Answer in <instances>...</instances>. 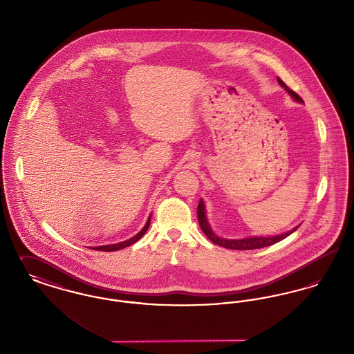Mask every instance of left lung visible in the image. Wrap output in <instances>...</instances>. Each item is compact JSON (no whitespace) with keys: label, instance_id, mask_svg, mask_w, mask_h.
I'll use <instances>...</instances> for the list:
<instances>
[{"label":"left lung","instance_id":"left-lung-1","mask_svg":"<svg viewBox=\"0 0 354 354\" xmlns=\"http://www.w3.org/2000/svg\"><path fill=\"white\" fill-rule=\"evenodd\" d=\"M277 81H279V84H281V86L286 88L292 98H295L297 102H303L301 97H300L297 93H295L292 88H289L280 78H277ZM198 220H199V225H201L203 232L205 234V236H207L212 243L218 244L220 247H224V248H228V250H236V251H248V250L264 248V247H268V245H272V244H274V243L281 241L283 239H286V236H289L292 232L296 231V228H295V230H292V231H289V232H286V234L273 236V237H248V239H241V240H227V239H221L219 236L215 235V234L212 232L211 227L208 225V221H207V218H205V209H204L203 201H201L199 205H198Z\"/></svg>","mask_w":354,"mask_h":354}]
</instances>
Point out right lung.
I'll return each instance as SVG.
<instances>
[{
	"mask_svg": "<svg viewBox=\"0 0 354 354\" xmlns=\"http://www.w3.org/2000/svg\"><path fill=\"white\" fill-rule=\"evenodd\" d=\"M150 220L151 218H149L147 220V223H146V225L143 227V230L139 232V234H136L134 237H131V239H129V240H126V241H122V243H118V244H113V245H102V247H94L93 250H95V251H103V252H113V251H119V250H122V248H126V247H129V245H131V244H134L136 243L142 236L146 234V231L149 230V227H150Z\"/></svg>",
	"mask_w": 354,
	"mask_h": 354,
	"instance_id": "add662e5",
	"label": "right lung"
}]
</instances>
